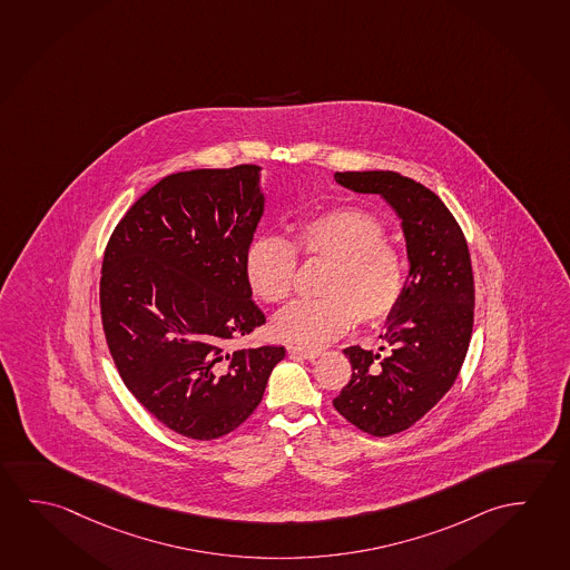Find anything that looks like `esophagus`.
Masks as SVG:
<instances>
[{
	"mask_svg": "<svg viewBox=\"0 0 570 570\" xmlns=\"http://www.w3.org/2000/svg\"><path fill=\"white\" fill-rule=\"evenodd\" d=\"M287 353L291 356H298V358H305V361H315L321 356V351L315 348H305V346H287Z\"/></svg>",
	"mask_w": 570,
	"mask_h": 570,
	"instance_id": "obj_1",
	"label": "esophagus"
}]
</instances>
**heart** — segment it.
I'll return each mask as SVG.
<instances>
[{"instance_id": "heart-1", "label": "heart", "mask_w": 570, "mask_h": 570, "mask_svg": "<svg viewBox=\"0 0 570 570\" xmlns=\"http://www.w3.org/2000/svg\"><path fill=\"white\" fill-rule=\"evenodd\" d=\"M297 252L331 259L321 291L298 298L273 318L281 341L321 346L346 331L354 316L374 323L389 316L404 291L406 267L376 217L358 208L326 209L303 219L289 244L279 235H257L245 252V281L254 295L279 303L293 289Z\"/></svg>"}]
</instances>
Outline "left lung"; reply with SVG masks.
I'll return each mask as SVG.
<instances>
[{
	"label": "left lung",
	"instance_id": "1",
	"mask_svg": "<svg viewBox=\"0 0 570 570\" xmlns=\"http://www.w3.org/2000/svg\"><path fill=\"white\" fill-rule=\"evenodd\" d=\"M336 184L379 194L396 212L406 239L402 297L386 316L384 346L344 348L351 382L333 400L336 412L366 434L404 432L442 400L458 379L473 328L470 249L452 212L422 184L396 173H336Z\"/></svg>",
	"mask_w": 570,
	"mask_h": 570
}]
</instances>
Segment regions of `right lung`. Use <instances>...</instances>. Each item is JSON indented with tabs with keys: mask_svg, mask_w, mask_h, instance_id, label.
Listing matches in <instances>:
<instances>
[{
	"mask_svg": "<svg viewBox=\"0 0 570 570\" xmlns=\"http://www.w3.org/2000/svg\"><path fill=\"white\" fill-rule=\"evenodd\" d=\"M262 166L166 176L110 235L100 316L120 379L176 434L216 440L254 414L283 346L232 348L265 323L245 281Z\"/></svg>",
	"mask_w": 570,
	"mask_h": 570,
	"instance_id": "obj_1",
	"label": "right lung"
}]
</instances>
